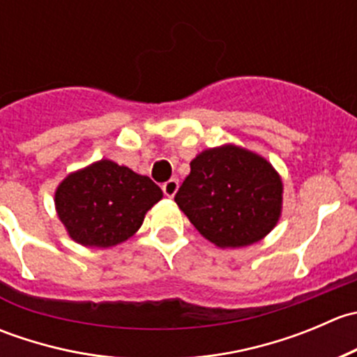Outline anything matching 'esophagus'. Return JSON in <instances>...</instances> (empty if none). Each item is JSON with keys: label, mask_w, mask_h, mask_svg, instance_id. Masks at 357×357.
Here are the masks:
<instances>
[{"label": "esophagus", "mask_w": 357, "mask_h": 357, "mask_svg": "<svg viewBox=\"0 0 357 357\" xmlns=\"http://www.w3.org/2000/svg\"><path fill=\"white\" fill-rule=\"evenodd\" d=\"M178 188H179L178 179H169L167 183H164V185H162V192H164V195L169 197V199H172V197L176 195Z\"/></svg>", "instance_id": "1"}]
</instances>
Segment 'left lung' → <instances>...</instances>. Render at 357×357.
I'll use <instances>...</instances> for the list:
<instances>
[{
	"mask_svg": "<svg viewBox=\"0 0 357 357\" xmlns=\"http://www.w3.org/2000/svg\"><path fill=\"white\" fill-rule=\"evenodd\" d=\"M190 167L174 202L215 247L252 245L278 225L283 181L262 155L226 143L200 152Z\"/></svg>",
	"mask_w": 357,
	"mask_h": 357,
	"instance_id": "obj_1",
	"label": "left lung"
}]
</instances>
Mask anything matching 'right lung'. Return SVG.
I'll use <instances>...</instances> for the list:
<instances>
[{
  "label": "right lung",
  "instance_id": "obj_1",
  "mask_svg": "<svg viewBox=\"0 0 357 357\" xmlns=\"http://www.w3.org/2000/svg\"><path fill=\"white\" fill-rule=\"evenodd\" d=\"M162 199L149 176L102 158L70 172L55 190V208L79 245L110 248L131 238Z\"/></svg>",
  "mask_w": 357,
  "mask_h": 357
}]
</instances>
